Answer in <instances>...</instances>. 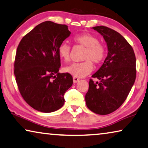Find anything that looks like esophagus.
<instances>
[{
    "mask_svg": "<svg viewBox=\"0 0 148 148\" xmlns=\"http://www.w3.org/2000/svg\"><path fill=\"white\" fill-rule=\"evenodd\" d=\"M79 80H80V78H78V77H76V76H74L73 77V82H74V83L78 82Z\"/></svg>",
    "mask_w": 148,
    "mask_h": 148,
    "instance_id": "esophagus-1",
    "label": "esophagus"
}]
</instances>
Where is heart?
Here are the masks:
<instances>
[{"instance_id":"heart-1","label":"heart","mask_w":148,"mask_h":148,"mask_svg":"<svg viewBox=\"0 0 148 148\" xmlns=\"http://www.w3.org/2000/svg\"><path fill=\"white\" fill-rule=\"evenodd\" d=\"M76 45L86 48L82 62H74L64 68V71L76 77H84L90 74L93 70V63L98 65L102 62L106 56L104 45L100 42L98 38L90 33H83L73 38ZM58 54L62 59L67 62L71 55V46L67 42L60 44L58 48Z\"/></svg>"}]
</instances>
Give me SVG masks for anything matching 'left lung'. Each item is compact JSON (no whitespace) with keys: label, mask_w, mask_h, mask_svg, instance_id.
I'll use <instances>...</instances> for the list:
<instances>
[{"label":"left lung","mask_w":148,"mask_h":148,"mask_svg":"<svg viewBox=\"0 0 148 148\" xmlns=\"http://www.w3.org/2000/svg\"><path fill=\"white\" fill-rule=\"evenodd\" d=\"M102 34L108 53L104 62L89 81L86 94L87 107L100 115H107L118 109L130 92L136 77V56L132 46L121 35L104 26L92 28Z\"/></svg>","instance_id":"8db88e82"}]
</instances>
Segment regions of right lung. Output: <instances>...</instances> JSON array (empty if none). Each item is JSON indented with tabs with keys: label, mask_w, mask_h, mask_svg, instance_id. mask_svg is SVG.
I'll return each instance as SVG.
<instances>
[{
	"label": "right lung",
	"mask_w": 148,
	"mask_h": 148,
	"mask_svg": "<svg viewBox=\"0 0 148 148\" xmlns=\"http://www.w3.org/2000/svg\"><path fill=\"white\" fill-rule=\"evenodd\" d=\"M70 34L66 25L45 21L18 46L14 64L18 88L25 102L38 111L48 113L62 107L64 96L73 84L71 74L58 72V46Z\"/></svg>",
	"instance_id": "right-lung-1"
}]
</instances>
